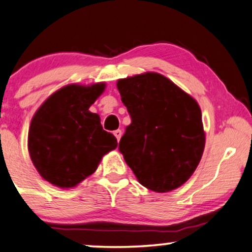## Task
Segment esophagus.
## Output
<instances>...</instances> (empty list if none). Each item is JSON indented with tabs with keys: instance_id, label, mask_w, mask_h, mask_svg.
I'll return each mask as SVG.
<instances>
[{
	"instance_id": "esophagus-1",
	"label": "esophagus",
	"mask_w": 252,
	"mask_h": 252,
	"mask_svg": "<svg viewBox=\"0 0 252 252\" xmlns=\"http://www.w3.org/2000/svg\"><path fill=\"white\" fill-rule=\"evenodd\" d=\"M113 133H114V136L116 137V139H117V140H120L121 136H122V131H121L120 129H117V130H115V131H114Z\"/></svg>"
}]
</instances>
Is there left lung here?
Listing matches in <instances>:
<instances>
[{
  "instance_id": "obj_1",
  "label": "left lung",
  "mask_w": 252,
  "mask_h": 252,
  "mask_svg": "<svg viewBox=\"0 0 252 252\" xmlns=\"http://www.w3.org/2000/svg\"><path fill=\"white\" fill-rule=\"evenodd\" d=\"M131 123L119 150L138 182L168 192L192 175L205 147L199 105L172 80L157 72L117 80Z\"/></svg>"
}]
</instances>
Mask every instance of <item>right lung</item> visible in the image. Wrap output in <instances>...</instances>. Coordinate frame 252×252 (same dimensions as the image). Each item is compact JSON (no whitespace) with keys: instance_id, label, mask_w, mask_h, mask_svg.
I'll return each instance as SVG.
<instances>
[{"instance_id":"obj_1","label":"right lung","mask_w":252,"mask_h":252,"mask_svg":"<svg viewBox=\"0 0 252 252\" xmlns=\"http://www.w3.org/2000/svg\"><path fill=\"white\" fill-rule=\"evenodd\" d=\"M106 84L66 85L40 106L29 130V153L46 181L63 189L92 175L117 140L102 129L98 114L89 110Z\"/></svg>"}]
</instances>
